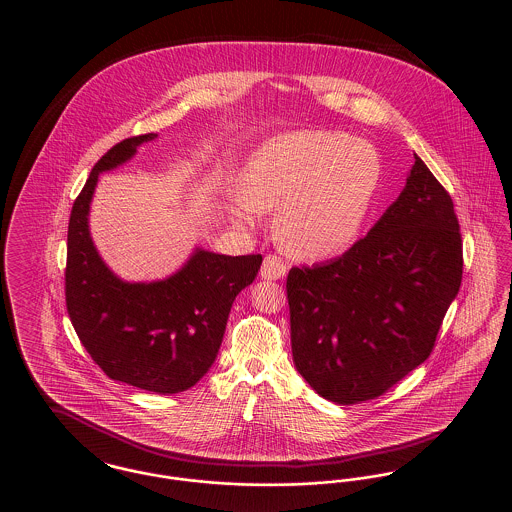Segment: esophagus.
Masks as SVG:
<instances>
[{
  "label": "esophagus",
  "mask_w": 512,
  "mask_h": 512,
  "mask_svg": "<svg viewBox=\"0 0 512 512\" xmlns=\"http://www.w3.org/2000/svg\"><path fill=\"white\" fill-rule=\"evenodd\" d=\"M286 272H288V267H286V263L280 257H276V255H267L265 257L263 267H261V278H265V280H280V278L286 276Z\"/></svg>",
  "instance_id": "34e87169"
}]
</instances>
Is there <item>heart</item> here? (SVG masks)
<instances>
[{"label": "heart", "instance_id": "heart-1", "mask_svg": "<svg viewBox=\"0 0 512 512\" xmlns=\"http://www.w3.org/2000/svg\"><path fill=\"white\" fill-rule=\"evenodd\" d=\"M378 180L380 159L366 142L330 130L286 132L249 157L230 217L253 226L257 215L278 211L280 244L293 255L324 259L355 242Z\"/></svg>", "mask_w": 512, "mask_h": 512}]
</instances>
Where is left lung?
Masks as SVG:
<instances>
[{"label": "left lung", "mask_w": 512, "mask_h": 512, "mask_svg": "<svg viewBox=\"0 0 512 512\" xmlns=\"http://www.w3.org/2000/svg\"><path fill=\"white\" fill-rule=\"evenodd\" d=\"M463 280L453 199L414 153L407 184L341 257L293 267V363L328 401L355 405L422 365Z\"/></svg>", "instance_id": "obj_1"}]
</instances>
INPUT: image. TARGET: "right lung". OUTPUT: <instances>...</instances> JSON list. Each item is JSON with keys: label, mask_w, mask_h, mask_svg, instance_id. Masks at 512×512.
<instances>
[{"label": "right lung", "mask_w": 512, "mask_h": 512, "mask_svg": "<svg viewBox=\"0 0 512 512\" xmlns=\"http://www.w3.org/2000/svg\"><path fill=\"white\" fill-rule=\"evenodd\" d=\"M155 138L151 132L122 140L90 172L69 220L65 295L78 338L111 380L167 395L192 388L215 363L232 303L255 280L263 257L195 247L184 267L155 282H124L105 265L88 224L99 174Z\"/></svg>", "instance_id": "obj_1"}]
</instances>
